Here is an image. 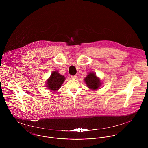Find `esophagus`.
<instances>
[{
	"mask_svg": "<svg viewBox=\"0 0 148 148\" xmlns=\"http://www.w3.org/2000/svg\"><path fill=\"white\" fill-rule=\"evenodd\" d=\"M77 75H73V76H71L72 79H76L77 78Z\"/></svg>",
	"mask_w": 148,
	"mask_h": 148,
	"instance_id": "obj_1",
	"label": "esophagus"
}]
</instances>
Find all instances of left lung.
I'll list each match as a JSON object with an SVG mask.
<instances>
[{"mask_svg": "<svg viewBox=\"0 0 148 148\" xmlns=\"http://www.w3.org/2000/svg\"><path fill=\"white\" fill-rule=\"evenodd\" d=\"M84 80L88 88L93 91L99 89L103 84L100 79L97 76L94 72L88 73Z\"/></svg>", "mask_w": 148, "mask_h": 148, "instance_id": "obj_1", "label": "left lung"}]
</instances>
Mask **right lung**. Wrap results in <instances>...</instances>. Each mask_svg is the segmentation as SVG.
I'll return each mask as SVG.
<instances>
[{"mask_svg":"<svg viewBox=\"0 0 148 148\" xmlns=\"http://www.w3.org/2000/svg\"><path fill=\"white\" fill-rule=\"evenodd\" d=\"M65 80V77L60 74L58 71H53L46 81V87L51 92L59 90Z\"/></svg>","mask_w":148,"mask_h":148,"instance_id":"add662e5","label":"right lung"}]
</instances>
